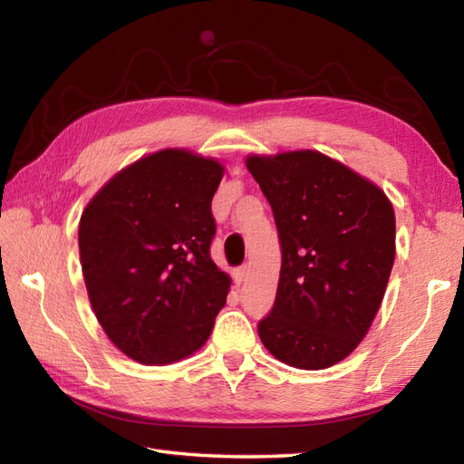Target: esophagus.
<instances>
[{"label": "esophagus", "instance_id": "esophagus-1", "mask_svg": "<svg viewBox=\"0 0 464 464\" xmlns=\"http://www.w3.org/2000/svg\"><path fill=\"white\" fill-rule=\"evenodd\" d=\"M247 277H249V267H247V265H241V267H237V269L233 271V279H235V283H237V285H241Z\"/></svg>", "mask_w": 464, "mask_h": 464}]
</instances>
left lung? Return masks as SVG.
Instances as JSON below:
<instances>
[{"instance_id":"left-lung-1","label":"left lung","mask_w":464,"mask_h":464,"mask_svg":"<svg viewBox=\"0 0 464 464\" xmlns=\"http://www.w3.org/2000/svg\"><path fill=\"white\" fill-rule=\"evenodd\" d=\"M281 245L277 297L257 324L279 361L319 371L357 349L395 261V211L377 185L319 151L251 155Z\"/></svg>"}]
</instances>
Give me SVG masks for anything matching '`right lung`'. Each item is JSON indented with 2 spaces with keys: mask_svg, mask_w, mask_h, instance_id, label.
I'll return each mask as SVG.
<instances>
[{
  "mask_svg": "<svg viewBox=\"0 0 464 464\" xmlns=\"http://www.w3.org/2000/svg\"><path fill=\"white\" fill-rule=\"evenodd\" d=\"M223 165L163 150L102 187L80 221V257L95 317L137 362L169 364L203 347L229 275L211 259V199Z\"/></svg>",
  "mask_w": 464,
  "mask_h": 464,
  "instance_id": "right-lung-1",
  "label": "right lung"
}]
</instances>
